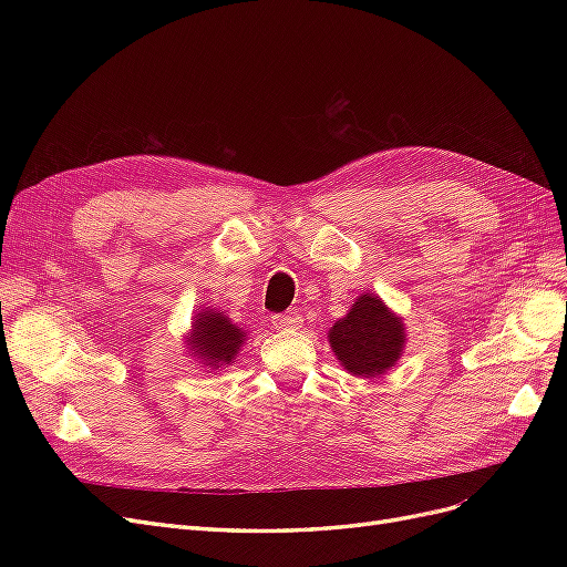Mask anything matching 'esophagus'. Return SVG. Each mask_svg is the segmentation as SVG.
I'll return each instance as SVG.
<instances>
[{
    "instance_id": "34e87169",
    "label": "esophagus",
    "mask_w": 567,
    "mask_h": 567,
    "mask_svg": "<svg viewBox=\"0 0 567 567\" xmlns=\"http://www.w3.org/2000/svg\"><path fill=\"white\" fill-rule=\"evenodd\" d=\"M271 323H274V329H279V331H296L302 326V317L298 312L277 315V317H271Z\"/></svg>"
}]
</instances>
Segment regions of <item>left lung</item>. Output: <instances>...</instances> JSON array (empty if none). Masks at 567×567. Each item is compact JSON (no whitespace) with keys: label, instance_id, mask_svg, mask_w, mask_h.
Segmentation results:
<instances>
[{"label":"left lung","instance_id":"1","mask_svg":"<svg viewBox=\"0 0 567 567\" xmlns=\"http://www.w3.org/2000/svg\"><path fill=\"white\" fill-rule=\"evenodd\" d=\"M329 346L348 373L357 379H379L404 354L406 326L381 296L362 293L350 312L329 329Z\"/></svg>","mask_w":567,"mask_h":567}]
</instances>
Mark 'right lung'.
<instances>
[{
  "label": "right lung",
  "mask_w": 567,
  "mask_h": 567,
  "mask_svg": "<svg viewBox=\"0 0 567 567\" xmlns=\"http://www.w3.org/2000/svg\"><path fill=\"white\" fill-rule=\"evenodd\" d=\"M248 333L244 326L234 323L215 307H198L192 319V329L184 336L188 359H194L203 371H221L236 362Z\"/></svg>",
  "instance_id": "right-lung-1"
}]
</instances>
